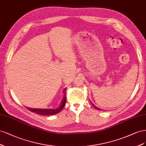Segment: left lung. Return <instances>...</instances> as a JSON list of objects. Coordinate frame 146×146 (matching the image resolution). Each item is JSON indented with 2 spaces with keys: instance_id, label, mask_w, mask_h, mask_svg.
<instances>
[{
  "instance_id": "obj_1",
  "label": "left lung",
  "mask_w": 146,
  "mask_h": 146,
  "mask_svg": "<svg viewBox=\"0 0 146 146\" xmlns=\"http://www.w3.org/2000/svg\"><path fill=\"white\" fill-rule=\"evenodd\" d=\"M93 105V106H94V107H95V108H96V109H97V110H100V109H99V108H97V107H96V106H94V105Z\"/></svg>"
}]
</instances>
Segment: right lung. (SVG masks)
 <instances>
[{
  "label": "right lung",
  "mask_w": 146,
  "mask_h": 146,
  "mask_svg": "<svg viewBox=\"0 0 146 146\" xmlns=\"http://www.w3.org/2000/svg\"><path fill=\"white\" fill-rule=\"evenodd\" d=\"M65 89L64 90V98L63 100H62V102L60 103V106L57 108L56 110H41V109H32V108H27V109H28L29 111H32V112H35V113L38 114L40 115H54V114H56L63 109V108L64 107L65 105V102H66V94H65Z\"/></svg>",
  "instance_id": "obj_1"
}]
</instances>
